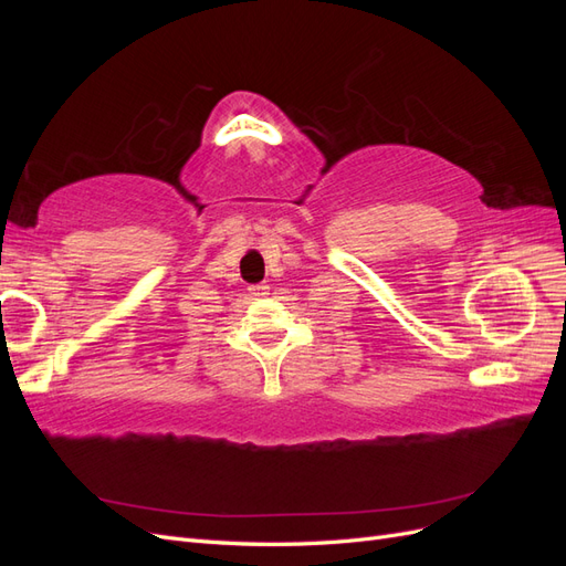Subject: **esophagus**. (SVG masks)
Instances as JSON below:
<instances>
[{
    "instance_id": "34e87169",
    "label": "esophagus",
    "mask_w": 566,
    "mask_h": 566,
    "mask_svg": "<svg viewBox=\"0 0 566 566\" xmlns=\"http://www.w3.org/2000/svg\"><path fill=\"white\" fill-rule=\"evenodd\" d=\"M250 295H252V297H266V295H269V285H266V283L250 285Z\"/></svg>"
}]
</instances>
